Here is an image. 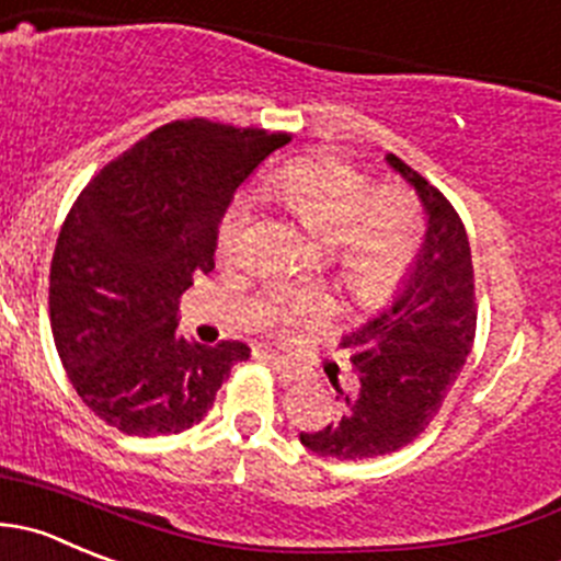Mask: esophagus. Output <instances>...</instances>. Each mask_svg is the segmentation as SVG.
<instances>
[{
  "label": "esophagus",
  "mask_w": 561,
  "mask_h": 561,
  "mask_svg": "<svg viewBox=\"0 0 561 561\" xmlns=\"http://www.w3.org/2000/svg\"><path fill=\"white\" fill-rule=\"evenodd\" d=\"M260 358H263V362H268V367L274 369V373L279 375L282 380H285V383H293V380H301V369H298L293 362H287V358L276 356V353H271V351L260 353Z\"/></svg>",
  "instance_id": "34e87169"
}]
</instances>
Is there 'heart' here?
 <instances>
[{
  "mask_svg": "<svg viewBox=\"0 0 561 561\" xmlns=\"http://www.w3.org/2000/svg\"><path fill=\"white\" fill-rule=\"evenodd\" d=\"M271 199L285 205L312 236L334 243L340 279L367 307L391 301L405 287L422 249V219L408 194L378 188L353 167L334 159L290 161L263 183ZM249 208L236 199L216 232L221 260L243 252ZM331 307L323 296H304L287 304L282 318L320 323Z\"/></svg>",
  "mask_w": 561,
  "mask_h": 561,
  "instance_id": "heart-1",
  "label": "heart"
}]
</instances>
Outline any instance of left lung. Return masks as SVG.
Returning <instances> with one entry per match:
<instances>
[{
    "label": "left lung",
    "instance_id": "1",
    "mask_svg": "<svg viewBox=\"0 0 561 561\" xmlns=\"http://www.w3.org/2000/svg\"><path fill=\"white\" fill-rule=\"evenodd\" d=\"M427 216L419 260L391 307L342 336L356 389L342 391V413L301 444L323 458L367 460L425 433L463 369L477 334L474 265L458 210L416 170L386 156Z\"/></svg>",
    "mask_w": 561,
    "mask_h": 561
}]
</instances>
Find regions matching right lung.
<instances>
[{"mask_svg":"<svg viewBox=\"0 0 561 561\" xmlns=\"http://www.w3.org/2000/svg\"><path fill=\"white\" fill-rule=\"evenodd\" d=\"M290 134L175 119L108 161L70 208L48 276L59 362L87 408L125 436L203 422L243 342L178 334V304L214 271L236 188Z\"/></svg>","mask_w":561,"mask_h":561,"instance_id":"add662e5","label":"right lung"}]
</instances>
